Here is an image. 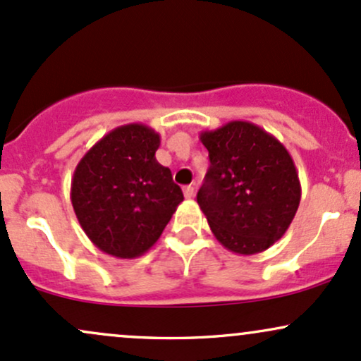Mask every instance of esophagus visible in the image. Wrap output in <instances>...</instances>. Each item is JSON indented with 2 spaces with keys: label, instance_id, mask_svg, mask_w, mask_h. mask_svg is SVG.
Listing matches in <instances>:
<instances>
[{
  "label": "esophagus",
  "instance_id": "1",
  "mask_svg": "<svg viewBox=\"0 0 361 361\" xmlns=\"http://www.w3.org/2000/svg\"><path fill=\"white\" fill-rule=\"evenodd\" d=\"M193 192H195V188L192 185H188V186H183V195L186 198H192L193 197Z\"/></svg>",
  "mask_w": 361,
  "mask_h": 361
}]
</instances>
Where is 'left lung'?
<instances>
[{
  "mask_svg": "<svg viewBox=\"0 0 361 361\" xmlns=\"http://www.w3.org/2000/svg\"><path fill=\"white\" fill-rule=\"evenodd\" d=\"M210 166L197 202L219 243L251 256L287 233L300 204L292 156L279 139L246 120L200 132Z\"/></svg>",
  "mask_w": 361,
  "mask_h": 361,
  "instance_id": "8db88e82",
  "label": "left lung"
}]
</instances>
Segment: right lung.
I'll use <instances>...</instances> for the list:
<instances>
[{"label":"right lung","instance_id":"right-lung-1","mask_svg":"<svg viewBox=\"0 0 361 361\" xmlns=\"http://www.w3.org/2000/svg\"><path fill=\"white\" fill-rule=\"evenodd\" d=\"M159 134L144 123L120 126L81 157L71 181L80 226L98 250L132 259L154 246L183 202L169 168L157 163Z\"/></svg>","mask_w":361,"mask_h":361}]
</instances>
